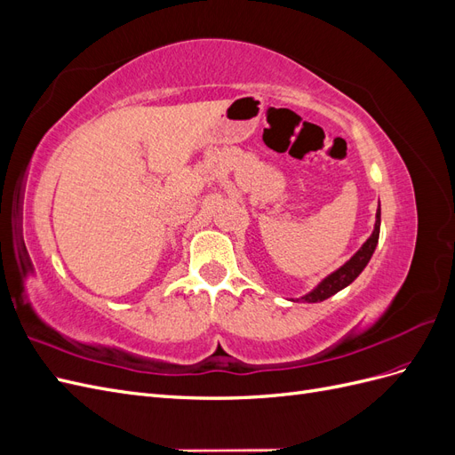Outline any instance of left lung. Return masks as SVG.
<instances>
[{
    "instance_id": "obj_1",
    "label": "left lung",
    "mask_w": 455,
    "mask_h": 455,
    "mask_svg": "<svg viewBox=\"0 0 455 455\" xmlns=\"http://www.w3.org/2000/svg\"><path fill=\"white\" fill-rule=\"evenodd\" d=\"M379 226H381V206L378 204L374 231H371V235L363 243L361 249L356 251L346 261V264L339 266L336 271H332L330 275H326V277L316 283L307 294L299 296L298 299L299 301H307V304H316V301H324L326 298L334 296L336 292H339L346 286H349L364 271V267L368 266L371 254H374L376 246H378V239H379ZM291 301H296V299L291 298Z\"/></svg>"
}]
</instances>
